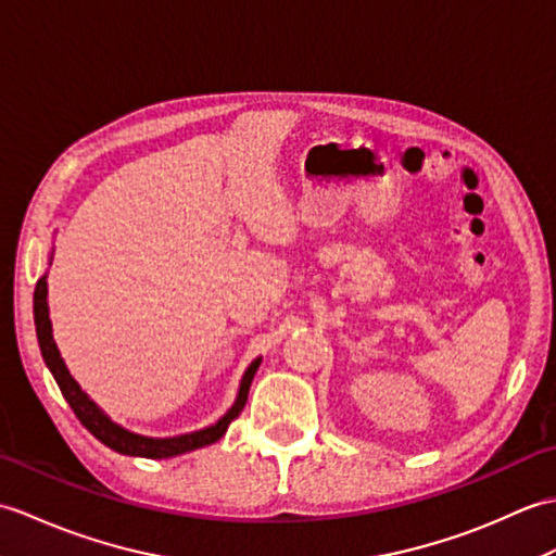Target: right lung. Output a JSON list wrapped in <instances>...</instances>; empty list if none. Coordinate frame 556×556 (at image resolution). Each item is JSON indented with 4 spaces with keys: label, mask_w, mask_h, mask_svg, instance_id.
I'll list each match as a JSON object with an SVG mask.
<instances>
[{
    "label": "right lung",
    "mask_w": 556,
    "mask_h": 556,
    "mask_svg": "<svg viewBox=\"0 0 556 556\" xmlns=\"http://www.w3.org/2000/svg\"><path fill=\"white\" fill-rule=\"evenodd\" d=\"M33 312H35V330H37V342H40V352L45 356V364L49 366V371H52V376L56 380L61 394H64V400L68 402L73 414L78 416V421L88 428L97 440L104 442L109 450H114L118 454L147 456V459H166V456H176V454L190 452L197 447L212 445V442L224 438L232 418L242 412L247 394H250L252 378L258 368V359L250 368H247L236 406H232V409L224 418H220L216 426L197 430V433L180 435V438H166V440L142 438V435L128 433V430H123L116 424H111L109 418L100 409H97V404L92 400H88V394L78 388V382L71 378L68 368H66L64 359L59 356V350H56L54 338H52V324H49V309H47V278L45 276L37 280V286H35Z\"/></svg>",
    "instance_id": "1"
}]
</instances>
